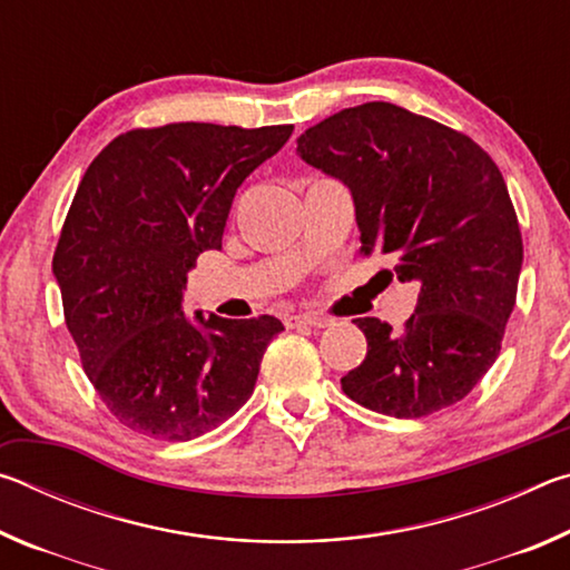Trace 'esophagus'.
<instances>
[{
	"mask_svg": "<svg viewBox=\"0 0 570 570\" xmlns=\"http://www.w3.org/2000/svg\"><path fill=\"white\" fill-rule=\"evenodd\" d=\"M330 324L332 322L320 314H296L286 320L288 330H324V326H330Z\"/></svg>",
	"mask_w": 570,
	"mask_h": 570,
	"instance_id": "esophagus-1",
	"label": "esophagus"
}]
</instances>
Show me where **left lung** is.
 Returning <instances> with one entry per match:
<instances>
[{"label":"left lung","instance_id":"obj_1","mask_svg":"<svg viewBox=\"0 0 570 570\" xmlns=\"http://www.w3.org/2000/svg\"><path fill=\"white\" fill-rule=\"evenodd\" d=\"M308 166L352 190L362 254L420 288L402 332L354 320L364 362L342 377L362 407L412 420L460 402L500 354L523 238L493 158L468 135L392 102H364L298 135Z\"/></svg>","mask_w":570,"mask_h":570}]
</instances>
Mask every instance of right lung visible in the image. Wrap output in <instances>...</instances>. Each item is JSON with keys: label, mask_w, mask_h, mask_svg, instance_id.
Listing matches in <instances>:
<instances>
[{"label": "right lung", "mask_w": 570, "mask_h": 570, "mask_svg": "<svg viewBox=\"0 0 570 570\" xmlns=\"http://www.w3.org/2000/svg\"><path fill=\"white\" fill-rule=\"evenodd\" d=\"M294 125L170 122L128 130L90 163L67 210L52 274L85 374L118 422L186 442L254 394L276 316L183 314L196 258L220 248L240 183Z\"/></svg>", "instance_id": "1"}]
</instances>
